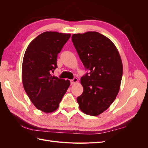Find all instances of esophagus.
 <instances>
[{
	"instance_id": "esophagus-1",
	"label": "esophagus",
	"mask_w": 148,
	"mask_h": 148,
	"mask_svg": "<svg viewBox=\"0 0 148 148\" xmlns=\"http://www.w3.org/2000/svg\"><path fill=\"white\" fill-rule=\"evenodd\" d=\"M77 82H78V79L77 78H74L73 79H71L70 80L71 84H73L77 83Z\"/></svg>"
}]
</instances>
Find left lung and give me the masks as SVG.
<instances>
[{"label":"left lung","mask_w":148,"mask_h":148,"mask_svg":"<svg viewBox=\"0 0 148 148\" xmlns=\"http://www.w3.org/2000/svg\"><path fill=\"white\" fill-rule=\"evenodd\" d=\"M71 40L85 69L81 78L83 92L77 97L79 107L96 116L109 108L117 97L122 81L123 65L114 44L96 31L73 34Z\"/></svg>","instance_id":"8db88e82"}]
</instances>
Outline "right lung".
<instances>
[{"label": "right lung", "instance_id": "add662e5", "mask_svg": "<svg viewBox=\"0 0 148 148\" xmlns=\"http://www.w3.org/2000/svg\"><path fill=\"white\" fill-rule=\"evenodd\" d=\"M71 34L46 31L33 39L25 51L22 64L25 91L36 108L50 113L57 109L69 80L52 76L57 67V55Z\"/></svg>", "mask_w": 148, "mask_h": 148}]
</instances>
